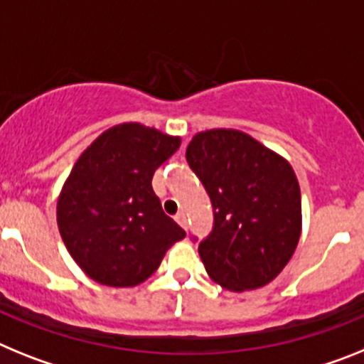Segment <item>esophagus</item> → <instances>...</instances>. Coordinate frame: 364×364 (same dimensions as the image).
Listing matches in <instances>:
<instances>
[{
    "instance_id": "1",
    "label": "esophagus",
    "mask_w": 364,
    "mask_h": 364,
    "mask_svg": "<svg viewBox=\"0 0 364 364\" xmlns=\"http://www.w3.org/2000/svg\"><path fill=\"white\" fill-rule=\"evenodd\" d=\"M176 221H178V223L183 227V229H186V225H188V223H186V214L185 213L176 214Z\"/></svg>"
}]
</instances>
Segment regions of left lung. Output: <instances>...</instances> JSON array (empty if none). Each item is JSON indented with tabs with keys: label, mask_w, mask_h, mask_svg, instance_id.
Returning <instances> with one entry per match:
<instances>
[{
	"label": "left lung",
	"mask_w": 364,
	"mask_h": 364,
	"mask_svg": "<svg viewBox=\"0 0 364 364\" xmlns=\"http://www.w3.org/2000/svg\"><path fill=\"white\" fill-rule=\"evenodd\" d=\"M186 163L213 203V229L198 242L214 282L257 289L286 267L300 238V188L287 161L236 129L198 134Z\"/></svg>",
	"instance_id": "1"
}]
</instances>
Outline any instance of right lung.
Listing matches in <instances>:
<instances>
[{
	"mask_svg": "<svg viewBox=\"0 0 364 364\" xmlns=\"http://www.w3.org/2000/svg\"><path fill=\"white\" fill-rule=\"evenodd\" d=\"M179 144L154 128L119 124L73 166L56 218L69 255L87 277L104 286H137L185 238L151 188L156 170Z\"/></svg>",
	"mask_w": 364,
	"mask_h": 364,
	"instance_id": "1",
	"label": "right lung"
}]
</instances>
